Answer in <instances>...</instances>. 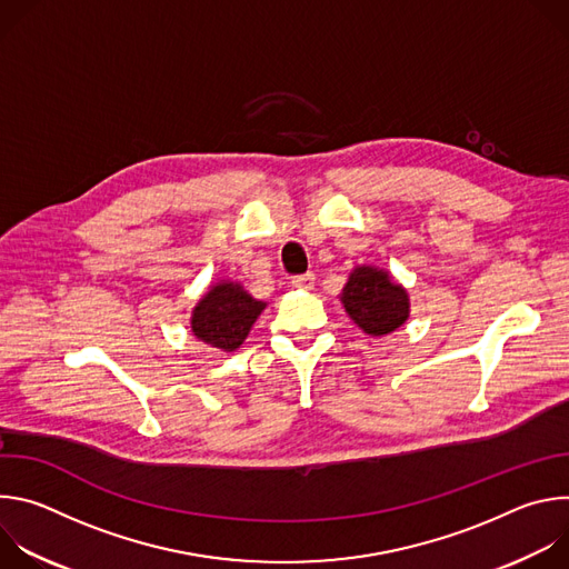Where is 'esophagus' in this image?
Listing matches in <instances>:
<instances>
[{"instance_id": "1", "label": "esophagus", "mask_w": 569, "mask_h": 569, "mask_svg": "<svg viewBox=\"0 0 569 569\" xmlns=\"http://www.w3.org/2000/svg\"><path fill=\"white\" fill-rule=\"evenodd\" d=\"M315 286V274L312 272H306V274H297L292 279V288H299V290H310Z\"/></svg>"}]
</instances>
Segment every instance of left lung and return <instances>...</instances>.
<instances>
[{
    "label": "left lung",
    "mask_w": 569,
    "mask_h": 569,
    "mask_svg": "<svg viewBox=\"0 0 569 569\" xmlns=\"http://www.w3.org/2000/svg\"><path fill=\"white\" fill-rule=\"evenodd\" d=\"M340 301L358 327L373 338L396 331L410 317L408 290L391 281L389 272L371 266H358L351 272Z\"/></svg>",
    "instance_id": "left-lung-1"
}]
</instances>
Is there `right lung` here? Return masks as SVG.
<instances>
[{
    "label": "right lung",
    "instance_id": "right-lung-1",
    "mask_svg": "<svg viewBox=\"0 0 569 569\" xmlns=\"http://www.w3.org/2000/svg\"><path fill=\"white\" fill-rule=\"evenodd\" d=\"M268 303L254 299L233 281H220L198 301L191 315V331L204 345L220 351H236Z\"/></svg>",
    "mask_w": 569,
    "mask_h": 569
}]
</instances>
